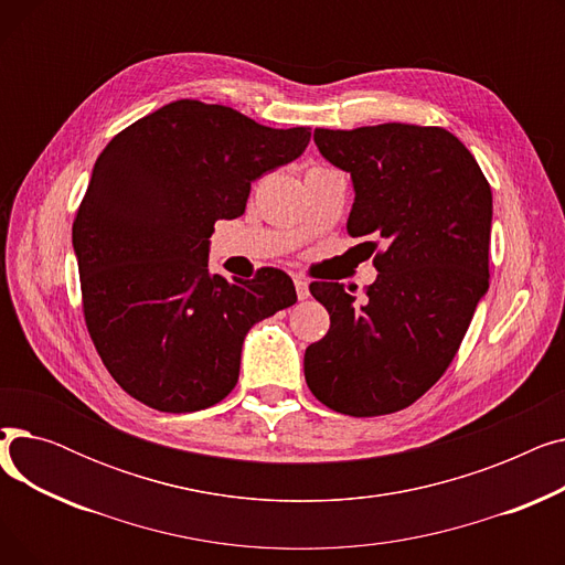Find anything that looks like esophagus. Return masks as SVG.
I'll use <instances>...</instances> for the list:
<instances>
[{
    "label": "esophagus",
    "mask_w": 565,
    "mask_h": 565,
    "mask_svg": "<svg viewBox=\"0 0 565 565\" xmlns=\"http://www.w3.org/2000/svg\"><path fill=\"white\" fill-rule=\"evenodd\" d=\"M295 290H298V298L300 300H307L309 298V281L298 277V279H295Z\"/></svg>",
    "instance_id": "obj_1"
}]
</instances>
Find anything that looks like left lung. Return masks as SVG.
Instances as JSON below:
<instances>
[{"instance_id": "obj_1", "label": "left lung", "mask_w": 565, "mask_h": 565, "mask_svg": "<svg viewBox=\"0 0 565 565\" xmlns=\"http://www.w3.org/2000/svg\"><path fill=\"white\" fill-rule=\"evenodd\" d=\"M313 141L350 173L348 233L390 245L373 258L377 279L360 302L337 281L309 286L330 332L307 348L305 377L341 414H392L447 371L488 292L492 192L465 143L441 128H318Z\"/></svg>"}]
</instances>
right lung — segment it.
Returning <instances> with one entry per match:
<instances>
[{
  "label": "right lung",
  "instance_id": "add662e5",
  "mask_svg": "<svg viewBox=\"0 0 565 565\" xmlns=\"http://www.w3.org/2000/svg\"><path fill=\"white\" fill-rule=\"evenodd\" d=\"M309 128L275 130L224 105L175 100L118 132L73 222L88 334L121 390L160 412L220 403L247 332L298 302L292 279L207 273L217 220L252 183L305 153Z\"/></svg>",
  "mask_w": 565,
  "mask_h": 565
}]
</instances>
